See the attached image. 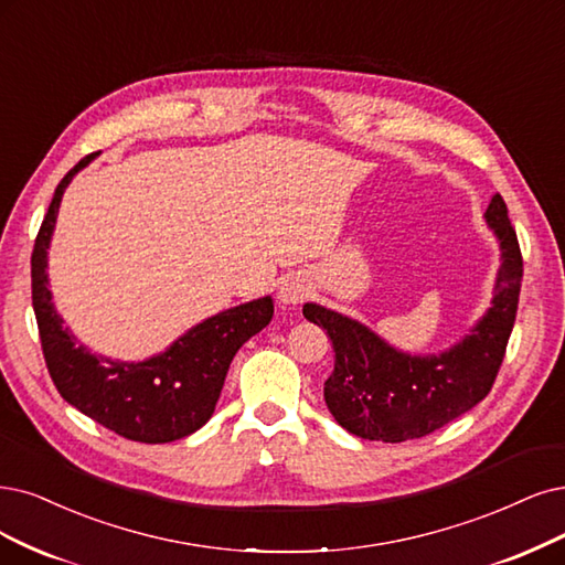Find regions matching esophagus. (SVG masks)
I'll list each match as a JSON object with an SVG mask.
<instances>
[{
  "label": "esophagus",
  "instance_id": "esophagus-1",
  "mask_svg": "<svg viewBox=\"0 0 565 565\" xmlns=\"http://www.w3.org/2000/svg\"><path fill=\"white\" fill-rule=\"evenodd\" d=\"M307 284L300 277H288L279 286V302L286 307H296L307 298Z\"/></svg>",
  "mask_w": 565,
  "mask_h": 565
}]
</instances>
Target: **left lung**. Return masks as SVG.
I'll return each mask as SVG.
<instances>
[{"instance_id": "1", "label": "left lung", "mask_w": 565, "mask_h": 565, "mask_svg": "<svg viewBox=\"0 0 565 565\" xmlns=\"http://www.w3.org/2000/svg\"><path fill=\"white\" fill-rule=\"evenodd\" d=\"M484 218L500 244L491 307L470 335L437 356H412L356 319L315 302L302 307L305 319L328 330L335 349V370L326 380L323 398L349 433L363 440H414L458 419L489 395L516 319L524 260L508 204L498 193Z\"/></svg>"}]
</instances>
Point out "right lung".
I'll return each mask as SVG.
<instances>
[{
  "instance_id": "add662e5",
  "label": "right lung",
  "mask_w": 565,
  "mask_h": 565,
  "mask_svg": "<svg viewBox=\"0 0 565 565\" xmlns=\"http://www.w3.org/2000/svg\"><path fill=\"white\" fill-rule=\"evenodd\" d=\"M95 153L83 158L55 188L32 250V307L46 367L62 398L78 412L135 443L162 445L195 433L209 419L239 347L275 315L258 298L198 323L170 349L141 363L95 356L62 323L49 290V246L62 193Z\"/></svg>"
}]
</instances>
